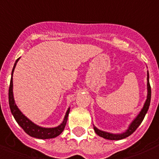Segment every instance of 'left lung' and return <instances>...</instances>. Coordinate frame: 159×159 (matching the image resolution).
<instances>
[{
  "instance_id": "obj_1",
  "label": "left lung",
  "mask_w": 159,
  "mask_h": 159,
  "mask_svg": "<svg viewBox=\"0 0 159 159\" xmlns=\"http://www.w3.org/2000/svg\"><path fill=\"white\" fill-rule=\"evenodd\" d=\"M147 89H148V95H147V99H146L144 105L142 107V109H141V111L139 114L136 116V117L133 120L131 121L130 125L128 126L127 130H125L124 132L118 134L110 133V132H107V131H103L99 129H98L96 126L93 125V129H94L95 132L98 136H101L103 138L108 140H121L124 138H126L129 136H130L131 134L133 133L134 131L137 129V127L139 126L143 120V119L145 117L146 114L148 112V110L150 106V102H151V87H150V83H149V73L148 70V78H147Z\"/></svg>"
}]
</instances>
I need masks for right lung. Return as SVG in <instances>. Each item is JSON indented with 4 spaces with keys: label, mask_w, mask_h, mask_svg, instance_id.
I'll use <instances>...</instances> for the list:
<instances>
[{
    "label": "right lung",
    "mask_w": 159,
    "mask_h": 159,
    "mask_svg": "<svg viewBox=\"0 0 159 159\" xmlns=\"http://www.w3.org/2000/svg\"><path fill=\"white\" fill-rule=\"evenodd\" d=\"M18 58L15 62L13 66L12 70H11V77L10 87H9V93H8V98H9V106H10L11 112L12 114V116L17 122V124L19 125L21 127L23 128V130L26 133L32 137L39 138V139H50V138H55L56 136H58L64 130L65 126L66 125L67 121L68 116L70 112V108H68L67 111L65 115L64 120L61 122V124H60L58 126L52 128H45L39 126L38 125L34 124V122L31 121L28 117H26L23 113L20 111L18 107L15 103L13 96V82H12V76H13L14 69L16 67L17 61H19Z\"/></svg>",
    "instance_id": "1"
}]
</instances>
